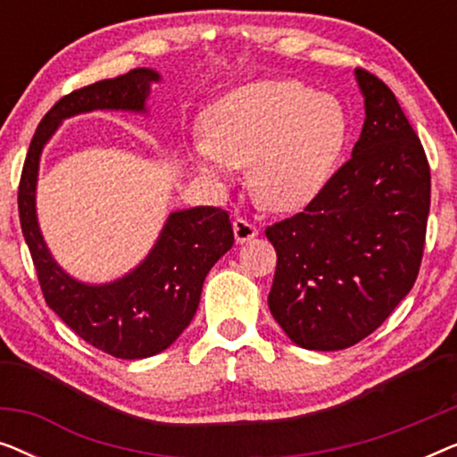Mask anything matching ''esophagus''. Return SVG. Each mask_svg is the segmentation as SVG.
Here are the masks:
<instances>
[{
    "mask_svg": "<svg viewBox=\"0 0 457 457\" xmlns=\"http://www.w3.org/2000/svg\"><path fill=\"white\" fill-rule=\"evenodd\" d=\"M233 233L237 243H247L252 241L253 237H258V228H255V224L245 220V218H237L233 222Z\"/></svg>",
    "mask_w": 457,
    "mask_h": 457,
    "instance_id": "34e87169",
    "label": "esophagus"
}]
</instances>
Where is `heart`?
<instances>
[{"label": "heart", "mask_w": 457, "mask_h": 457, "mask_svg": "<svg viewBox=\"0 0 457 457\" xmlns=\"http://www.w3.org/2000/svg\"><path fill=\"white\" fill-rule=\"evenodd\" d=\"M208 139L191 158L208 177L249 166L253 197L272 212H297L327 189L349 145L345 105L289 79L241 85L216 99L204 120Z\"/></svg>", "instance_id": "heart-1"}]
</instances>
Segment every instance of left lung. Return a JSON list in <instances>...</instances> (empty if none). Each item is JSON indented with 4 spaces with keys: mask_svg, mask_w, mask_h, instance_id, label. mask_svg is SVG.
Masks as SVG:
<instances>
[{
    "mask_svg": "<svg viewBox=\"0 0 457 457\" xmlns=\"http://www.w3.org/2000/svg\"><path fill=\"white\" fill-rule=\"evenodd\" d=\"M364 127L352 160L302 214L266 228L277 249L268 308L303 349L366 339L418 277L430 170L414 129L383 80L353 71Z\"/></svg>",
    "mask_w": 457,
    "mask_h": 457,
    "instance_id": "1",
    "label": "left lung"
}]
</instances>
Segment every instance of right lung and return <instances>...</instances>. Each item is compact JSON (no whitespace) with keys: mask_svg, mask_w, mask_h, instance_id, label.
Masks as SVG:
<instances>
[{"mask_svg":"<svg viewBox=\"0 0 457 457\" xmlns=\"http://www.w3.org/2000/svg\"><path fill=\"white\" fill-rule=\"evenodd\" d=\"M154 68H135L62 97L43 118L24 160L18 212L43 297L80 339L120 360H143L164 352L195 316L204 280L233 247L228 214L212 205L170 212L145 258L108 283L72 277L49 252L37 218V183L43 149L62 122L97 110L149 116Z\"/></svg>","mask_w":457,"mask_h":457,"instance_id":"add662e5","label":"right lung"}]
</instances>
